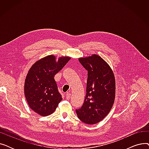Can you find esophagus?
Instances as JSON below:
<instances>
[{
  "mask_svg": "<svg viewBox=\"0 0 149 149\" xmlns=\"http://www.w3.org/2000/svg\"><path fill=\"white\" fill-rule=\"evenodd\" d=\"M70 92H68L66 93V100H69L70 99Z\"/></svg>",
  "mask_w": 149,
  "mask_h": 149,
  "instance_id": "1",
  "label": "esophagus"
}]
</instances>
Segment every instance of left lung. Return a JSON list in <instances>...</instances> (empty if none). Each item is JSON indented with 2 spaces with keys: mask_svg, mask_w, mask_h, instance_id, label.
I'll list each match as a JSON object with an SVG mask.
<instances>
[{
  "mask_svg": "<svg viewBox=\"0 0 149 149\" xmlns=\"http://www.w3.org/2000/svg\"><path fill=\"white\" fill-rule=\"evenodd\" d=\"M79 60L88 70L86 94L81 108L76 109L78 118L88 124L103 120L111 111L115 97L113 70L100 56L93 54Z\"/></svg>",
  "mask_w": 149,
  "mask_h": 149,
  "instance_id": "left-lung-1",
  "label": "left lung"
}]
</instances>
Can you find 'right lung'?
Segmentation results:
<instances>
[{
    "label": "right lung",
    "mask_w": 149,
    "mask_h": 149,
    "mask_svg": "<svg viewBox=\"0 0 149 149\" xmlns=\"http://www.w3.org/2000/svg\"><path fill=\"white\" fill-rule=\"evenodd\" d=\"M69 57H60L56 61L54 55L37 61L26 75L24 92L30 108L42 116L52 114L62 100L54 76L63 68Z\"/></svg>",
    "instance_id": "1"
}]
</instances>
